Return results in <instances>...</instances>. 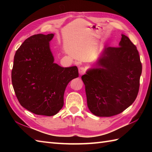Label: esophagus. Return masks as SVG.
I'll return each mask as SVG.
<instances>
[{
  "label": "esophagus",
  "mask_w": 152,
  "mask_h": 152,
  "mask_svg": "<svg viewBox=\"0 0 152 152\" xmlns=\"http://www.w3.org/2000/svg\"><path fill=\"white\" fill-rule=\"evenodd\" d=\"M86 72V69H84L83 67H80L79 68V73L80 75H82V74H83L85 73Z\"/></svg>",
  "instance_id": "1"
}]
</instances>
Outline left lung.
Here are the masks:
<instances>
[{"mask_svg":"<svg viewBox=\"0 0 152 152\" xmlns=\"http://www.w3.org/2000/svg\"><path fill=\"white\" fill-rule=\"evenodd\" d=\"M93 66L82 76L89 110L99 117L120 114L139 89L142 64L136 46L122 34L119 47L106 45Z\"/></svg>","mask_w":152,"mask_h":152,"instance_id":"1","label":"left lung"}]
</instances>
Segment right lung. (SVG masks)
Returning <instances> with one entry per match:
<instances>
[{"label": "right lung", "instance_id": "1", "mask_svg": "<svg viewBox=\"0 0 152 152\" xmlns=\"http://www.w3.org/2000/svg\"><path fill=\"white\" fill-rule=\"evenodd\" d=\"M53 34H38L25 40L16 51L12 82L20 104L37 115L52 116L64 104V93L71 80L78 77L76 66L54 63L50 42Z\"/></svg>", "mask_w": 152, "mask_h": 152}]
</instances>
